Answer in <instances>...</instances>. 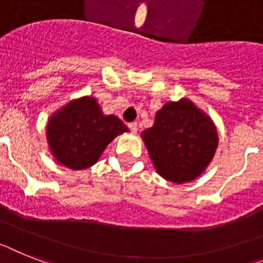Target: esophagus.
<instances>
[{
    "instance_id": "obj_1",
    "label": "esophagus",
    "mask_w": 263,
    "mask_h": 263,
    "mask_svg": "<svg viewBox=\"0 0 263 263\" xmlns=\"http://www.w3.org/2000/svg\"><path fill=\"white\" fill-rule=\"evenodd\" d=\"M128 128L131 129L132 134H136V132H138V124H136V123H129V124H128Z\"/></svg>"
}]
</instances>
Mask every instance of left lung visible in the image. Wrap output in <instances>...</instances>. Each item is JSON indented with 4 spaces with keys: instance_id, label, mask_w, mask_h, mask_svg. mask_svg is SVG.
Listing matches in <instances>:
<instances>
[{
    "instance_id": "obj_1",
    "label": "left lung",
    "mask_w": 263,
    "mask_h": 263,
    "mask_svg": "<svg viewBox=\"0 0 263 263\" xmlns=\"http://www.w3.org/2000/svg\"><path fill=\"white\" fill-rule=\"evenodd\" d=\"M156 173L182 184L202 175L218 147L214 121L189 99L165 103L151 128L142 132Z\"/></svg>"
}]
</instances>
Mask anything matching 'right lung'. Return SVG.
Returning a JSON list of instances; mask_svg holds the SVG:
<instances>
[{
  "instance_id": "right-lung-1",
  "label": "right lung",
  "mask_w": 263,
  "mask_h": 263,
  "mask_svg": "<svg viewBox=\"0 0 263 263\" xmlns=\"http://www.w3.org/2000/svg\"><path fill=\"white\" fill-rule=\"evenodd\" d=\"M128 131L118 116L103 114L96 99L83 96L69 101L50 116L46 124V140L59 164L70 170H84L98 162L116 136Z\"/></svg>"
}]
</instances>
